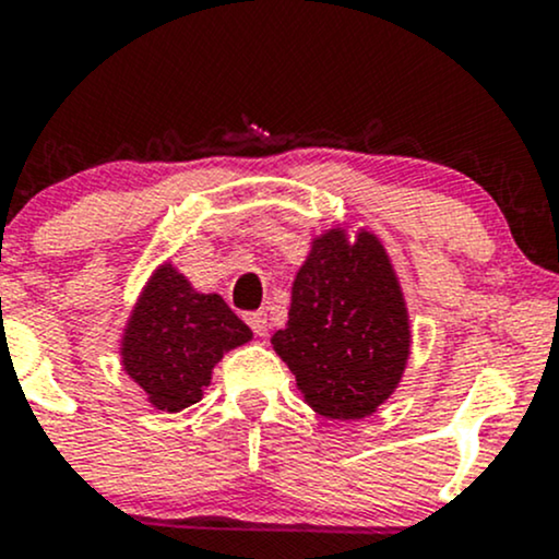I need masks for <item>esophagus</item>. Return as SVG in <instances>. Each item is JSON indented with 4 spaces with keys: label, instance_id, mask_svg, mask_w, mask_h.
Wrapping results in <instances>:
<instances>
[{
    "label": "esophagus",
    "instance_id": "34e87169",
    "mask_svg": "<svg viewBox=\"0 0 559 559\" xmlns=\"http://www.w3.org/2000/svg\"><path fill=\"white\" fill-rule=\"evenodd\" d=\"M243 320H247V325L258 333V336H267V329H271V323H267V312H262V310L247 312Z\"/></svg>",
    "mask_w": 559,
    "mask_h": 559
}]
</instances>
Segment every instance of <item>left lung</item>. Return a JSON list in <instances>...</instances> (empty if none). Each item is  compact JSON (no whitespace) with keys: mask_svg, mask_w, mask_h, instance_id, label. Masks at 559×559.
<instances>
[{"mask_svg":"<svg viewBox=\"0 0 559 559\" xmlns=\"http://www.w3.org/2000/svg\"><path fill=\"white\" fill-rule=\"evenodd\" d=\"M305 402L331 420L370 418L400 386L413 331L381 239L333 226L310 241L284 331L271 338Z\"/></svg>","mask_w":559,"mask_h":559,"instance_id":"8db88e82","label":"left lung"}]
</instances>
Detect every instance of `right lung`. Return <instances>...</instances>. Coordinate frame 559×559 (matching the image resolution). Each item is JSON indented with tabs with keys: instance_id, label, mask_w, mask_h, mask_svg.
Masks as SVG:
<instances>
[{
	"instance_id": "add662e5",
	"label": "right lung",
	"mask_w": 559,
	"mask_h": 559,
	"mask_svg": "<svg viewBox=\"0 0 559 559\" xmlns=\"http://www.w3.org/2000/svg\"><path fill=\"white\" fill-rule=\"evenodd\" d=\"M252 331L223 301L202 294L173 262H163L141 288L120 336V365L144 400L181 413L204 396L213 368Z\"/></svg>"
}]
</instances>
